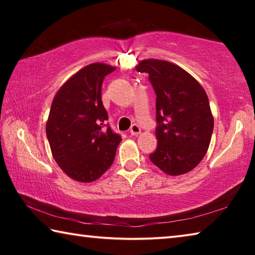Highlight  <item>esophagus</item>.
I'll use <instances>...</instances> for the list:
<instances>
[{"label": "esophagus", "mask_w": 255, "mask_h": 255, "mask_svg": "<svg viewBox=\"0 0 255 255\" xmlns=\"http://www.w3.org/2000/svg\"><path fill=\"white\" fill-rule=\"evenodd\" d=\"M130 135L131 136H138L140 133V128H139V126H138V125H132V126L130 127Z\"/></svg>", "instance_id": "obj_1"}]
</instances>
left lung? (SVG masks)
<instances>
[{
  "mask_svg": "<svg viewBox=\"0 0 255 255\" xmlns=\"http://www.w3.org/2000/svg\"><path fill=\"white\" fill-rule=\"evenodd\" d=\"M137 72L147 73L156 94L157 147L149 158L169 175L188 173L209 147L214 117L204 88L173 63L144 59Z\"/></svg>",
  "mask_w": 255,
  "mask_h": 255,
  "instance_id": "obj_1",
  "label": "left lung"
}]
</instances>
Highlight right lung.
<instances>
[{
    "instance_id": "right-lung-1",
    "label": "right lung",
    "mask_w": 255,
    "mask_h": 255,
    "mask_svg": "<svg viewBox=\"0 0 255 255\" xmlns=\"http://www.w3.org/2000/svg\"><path fill=\"white\" fill-rule=\"evenodd\" d=\"M116 67L93 63L72 75L54 97L46 133L62 171L82 183L98 180L114 163L122 137L107 125L102 82Z\"/></svg>"
}]
</instances>
